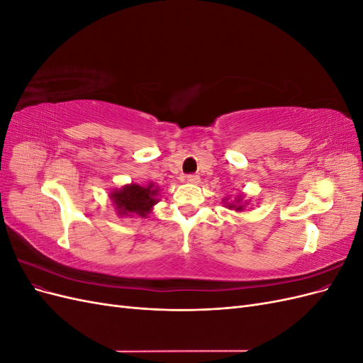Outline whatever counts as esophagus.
I'll return each mask as SVG.
<instances>
[{
    "mask_svg": "<svg viewBox=\"0 0 363 363\" xmlns=\"http://www.w3.org/2000/svg\"><path fill=\"white\" fill-rule=\"evenodd\" d=\"M186 182L192 183V184H196V183L200 182V177L196 174H189V175H186Z\"/></svg>",
    "mask_w": 363,
    "mask_h": 363,
    "instance_id": "obj_1",
    "label": "esophagus"
}]
</instances>
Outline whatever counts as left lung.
I'll list each match as a JSON object with an SVG mask.
<instances>
[{"instance_id":"1","label":"left lung","mask_w":363,"mask_h":363,"mask_svg":"<svg viewBox=\"0 0 363 363\" xmlns=\"http://www.w3.org/2000/svg\"><path fill=\"white\" fill-rule=\"evenodd\" d=\"M224 203H225V201H224ZM227 207H228V208H235L236 212L244 211V206H242V196H238V199L235 200V203H228V204H227Z\"/></svg>"}]
</instances>
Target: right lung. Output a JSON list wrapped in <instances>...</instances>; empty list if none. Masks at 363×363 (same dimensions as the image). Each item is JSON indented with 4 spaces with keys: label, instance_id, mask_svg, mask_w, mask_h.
Masks as SVG:
<instances>
[{
    "label": "right lung",
    "instance_id": "1",
    "mask_svg": "<svg viewBox=\"0 0 363 363\" xmlns=\"http://www.w3.org/2000/svg\"><path fill=\"white\" fill-rule=\"evenodd\" d=\"M157 195L159 188L155 183H148L147 186L131 183L121 189H115L111 194V200L113 206H116L119 216H131L135 213L145 218L151 212L152 206L157 203Z\"/></svg>",
    "mask_w": 363,
    "mask_h": 363
}]
</instances>
